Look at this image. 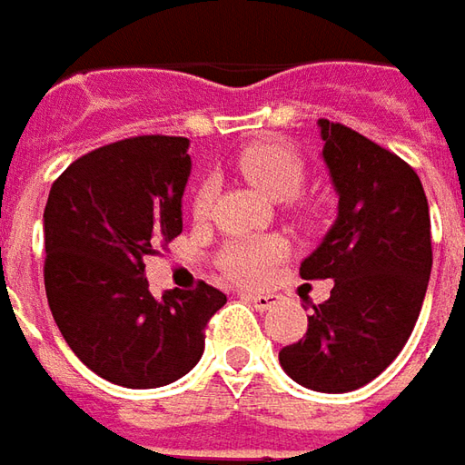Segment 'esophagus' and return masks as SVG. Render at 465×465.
<instances>
[{
    "label": "esophagus",
    "mask_w": 465,
    "mask_h": 465,
    "mask_svg": "<svg viewBox=\"0 0 465 465\" xmlns=\"http://www.w3.org/2000/svg\"><path fill=\"white\" fill-rule=\"evenodd\" d=\"M240 297L245 299V302H251L258 312H266V310H271V307L279 302V297H273V294H261V292H242Z\"/></svg>",
    "instance_id": "34e87169"
}]
</instances>
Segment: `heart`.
Returning <instances> with one entry per match:
<instances>
[{"label":"heart","mask_w":465,"mask_h":465,"mask_svg":"<svg viewBox=\"0 0 465 465\" xmlns=\"http://www.w3.org/2000/svg\"><path fill=\"white\" fill-rule=\"evenodd\" d=\"M235 168L258 186L271 199H292L304 183V161L299 153L282 140L251 143L235 155ZM214 202V186L202 183L196 192L192 210L194 217H207ZM286 255V242L282 238H255L230 242L223 253V269L240 282H263L271 266Z\"/></svg>","instance_id":"1"}]
</instances>
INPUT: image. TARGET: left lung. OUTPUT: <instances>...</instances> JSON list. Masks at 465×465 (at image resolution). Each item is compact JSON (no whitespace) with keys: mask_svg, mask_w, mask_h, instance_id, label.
<instances>
[{"mask_svg":"<svg viewBox=\"0 0 465 465\" xmlns=\"http://www.w3.org/2000/svg\"><path fill=\"white\" fill-rule=\"evenodd\" d=\"M317 124L338 220L299 273L335 286L279 361L297 384L345 394L373 381L412 335L432 269L430 210L420 176L400 155L341 123Z\"/></svg>","mask_w":465,"mask_h":465,"instance_id":"1","label":"left lung"}]
</instances>
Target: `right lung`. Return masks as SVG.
Here are the masks:
<instances>
[{"label": "right lung", "mask_w": 465, "mask_h": 465, "mask_svg": "<svg viewBox=\"0 0 465 465\" xmlns=\"http://www.w3.org/2000/svg\"><path fill=\"white\" fill-rule=\"evenodd\" d=\"M189 140L140 135L81 155L43 212L45 294L84 366L127 389L166 386L204 353V327L227 297L210 283L153 297L145 258L182 232Z\"/></svg>", "instance_id": "1"}]
</instances>
